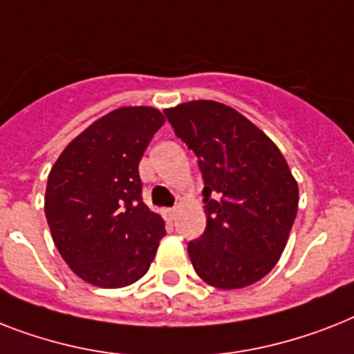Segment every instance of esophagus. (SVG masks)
Returning a JSON list of instances; mask_svg holds the SVG:
<instances>
[{
  "instance_id": "obj_1",
  "label": "esophagus",
  "mask_w": 354,
  "mask_h": 354,
  "mask_svg": "<svg viewBox=\"0 0 354 354\" xmlns=\"http://www.w3.org/2000/svg\"><path fill=\"white\" fill-rule=\"evenodd\" d=\"M163 214H165V220L172 222V220H176L178 211H176V209H165V211H163Z\"/></svg>"
}]
</instances>
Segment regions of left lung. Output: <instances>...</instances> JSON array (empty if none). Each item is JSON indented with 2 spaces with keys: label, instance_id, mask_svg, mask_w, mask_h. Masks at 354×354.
<instances>
[{
  "label": "left lung",
  "instance_id": "left-lung-1",
  "mask_svg": "<svg viewBox=\"0 0 354 354\" xmlns=\"http://www.w3.org/2000/svg\"><path fill=\"white\" fill-rule=\"evenodd\" d=\"M198 156L207 227L187 245L194 271L218 289H242L278 263L298 211V183L266 132L229 105L196 100L165 109Z\"/></svg>",
  "mask_w": 354,
  "mask_h": 354
}]
</instances>
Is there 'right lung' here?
<instances>
[{
	"label": "right lung",
	"mask_w": 354,
	"mask_h": 354,
	"mask_svg": "<svg viewBox=\"0 0 354 354\" xmlns=\"http://www.w3.org/2000/svg\"><path fill=\"white\" fill-rule=\"evenodd\" d=\"M165 118L154 107H120L63 149L45 192L54 245L74 274L103 289L131 286L149 271L162 216L142 198L138 165Z\"/></svg>",
	"instance_id": "add662e5"
}]
</instances>
